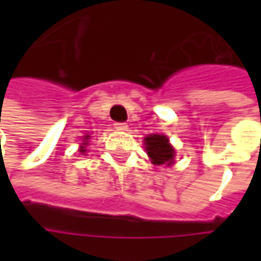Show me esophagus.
I'll return each instance as SVG.
<instances>
[{
  "label": "esophagus",
  "mask_w": 261,
  "mask_h": 261,
  "mask_svg": "<svg viewBox=\"0 0 261 261\" xmlns=\"http://www.w3.org/2000/svg\"><path fill=\"white\" fill-rule=\"evenodd\" d=\"M115 129L116 130H126V129H127V125H126V123H122V122H117V123H115Z\"/></svg>",
  "instance_id": "1"
}]
</instances>
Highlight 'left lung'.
Returning <instances> with one entry per match:
<instances>
[{"label": "left lung", "instance_id": "8db88e82", "mask_svg": "<svg viewBox=\"0 0 261 261\" xmlns=\"http://www.w3.org/2000/svg\"><path fill=\"white\" fill-rule=\"evenodd\" d=\"M145 149L151 163L155 166H171L174 163V148L170 145V141L166 135L151 134L144 139Z\"/></svg>", "mask_w": 261, "mask_h": 261}]
</instances>
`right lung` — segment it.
Here are the masks:
<instances>
[{
  "label": "right lung",
  "mask_w": 261,
  "mask_h": 261,
  "mask_svg": "<svg viewBox=\"0 0 261 261\" xmlns=\"http://www.w3.org/2000/svg\"><path fill=\"white\" fill-rule=\"evenodd\" d=\"M88 139H90V135L83 136V142H81V146H80V152L84 155L87 152V146H88Z\"/></svg>",
  "instance_id": "obj_1"
}]
</instances>
